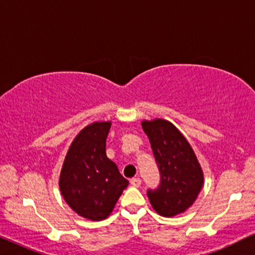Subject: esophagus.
<instances>
[{"label":"esophagus","mask_w":255,"mask_h":255,"mask_svg":"<svg viewBox=\"0 0 255 255\" xmlns=\"http://www.w3.org/2000/svg\"><path fill=\"white\" fill-rule=\"evenodd\" d=\"M130 183H131L133 187H140L141 180L139 179V177H133V179L130 180Z\"/></svg>","instance_id":"esophagus-1"}]
</instances>
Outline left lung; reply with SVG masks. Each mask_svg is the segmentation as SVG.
<instances>
[{
	"label": "left lung",
	"mask_w": 255,
	"mask_h": 255,
	"mask_svg": "<svg viewBox=\"0 0 255 255\" xmlns=\"http://www.w3.org/2000/svg\"><path fill=\"white\" fill-rule=\"evenodd\" d=\"M142 130L151 142L161 182L147 191L156 214L174 217L188 210L203 187L204 176L193 147L170 122L161 118L142 121Z\"/></svg>",
	"instance_id": "left-lung-1"
}]
</instances>
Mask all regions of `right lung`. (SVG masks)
I'll return each mask as SVG.
<instances>
[{"mask_svg":"<svg viewBox=\"0 0 255 255\" xmlns=\"http://www.w3.org/2000/svg\"><path fill=\"white\" fill-rule=\"evenodd\" d=\"M111 122H94L79 132L69 146L59 188L73 211L90 221L109 217L128 181L107 156Z\"/></svg>","mask_w":255,"mask_h":255,"instance_id":"1","label":"right lung"}]
</instances>
